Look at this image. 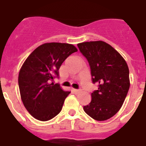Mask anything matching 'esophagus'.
I'll list each match as a JSON object with an SVG mask.
<instances>
[{
	"label": "esophagus",
	"mask_w": 146,
	"mask_h": 146,
	"mask_svg": "<svg viewBox=\"0 0 146 146\" xmlns=\"http://www.w3.org/2000/svg\"><path fill=\"white\" fill-rule=\"evenodd\" d=\"M73 92L74 93V94H79V93H80L81 92V90H77V89H73Z\"/></svg>",
	"instance_id": "esophagus-1"
}]
</instances>
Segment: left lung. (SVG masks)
I'll return each mask as SVG.
<instances>
[{"label": "left lung", "mask_w": 146, "mask_h": 146, "mask_svg": "<svg viewBox=\"0 0 146 146\" xmlns=\"http://www.w3.org/2000/svg\"><path fill=\"white\" fill-rule=\"evenodd\" d=\"M90 67L92 82L98 90L84 111L97 121L107 120L122 107L130 88L128 64L117 50L105 41L83 42L77 44Z\"/></svg>", "instance_id": "8db88e82"}]
</instances>
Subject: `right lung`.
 <instances>
[{
  "label": "right lung",
  "mask_w": 146,
  "mask_h": 146,
  "mask_svg": "<svg viewBox=\"0 0 146 146\" xmlns=\"http://www.w3.org/2000/svg\"><path fill=\"white\" fill-rule=\"evenodd\" d=\"M75 46L65 43H45L32 52L23 64L18 75L21 97L28 112L40 121L50 120L62 111L70 94L59 84L51 82L58 76L64 61Z\"/></svg>",
  "instance_id": "right-lung-1"
}]
</instances>
